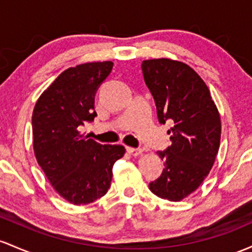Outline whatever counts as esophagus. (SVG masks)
<instances>
[{"label":"esophagus","mask_w":252,"mask_h":252,"mask_svg":"<svg viewBox=\"0 0 252 252\" xmlns=\"http://www.w3.org/2000/svg\"><path fill=\"white\" fill-rule=\"evenodd\" d=\"M126 152H128L129 154H131L132 157H137L140 156L141 153L143 152L142 148H132V147H126Z\"/></svg>","instance_id":"34e87169"}]
</instances>
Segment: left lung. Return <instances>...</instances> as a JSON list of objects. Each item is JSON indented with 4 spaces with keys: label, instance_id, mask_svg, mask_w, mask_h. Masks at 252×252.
I'll use <instances>...</instances> for the list:
<instances>
[{
    "label": "left lung",
    "instance_id": "1",
    "mask_svg": "<svg viewBox=\"0 0 252 252\" xmlns=\"http://www.w3.org/2000/svg\"><path fill=\"white\" fill-rule=\"evenodd\" d=\"M141 68L158 120L175 124L167 130L172 145L158 152L165 168L149 189L158 197L177 202L195 191L213 167L220 146V115L207 85L185 63L147 60Z\"/></svg>",
    "mask_w": 252,
    "mask_h": 252
}]
</instances>
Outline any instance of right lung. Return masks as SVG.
<instances>
[{"mask_svg": "<svg viewBox=\"0 0 252 252\" xmlns=\"http://www.w3.org/2000/svg\"><path fill=\"white\" fill-rule=\"evenodd\" d=\"M113 63L79 64L60 74L39 96L32 115L33 148L54 189L73 204L94 202L109 190L121 145H100L80 134L96 117L94 96Z\"/></svg>", "mask_w": 252, "mask_h": 252, "instance_id": "add662e5", "label": "right lung"}]
</instances>
